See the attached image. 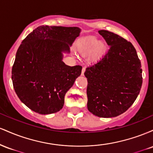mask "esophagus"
Returning a JSON list of instances; mask_svg holds the SVG:
<instances>
[{
	"instance_id": "obj_1",
	"label": "esophagus",
	"mask_w": 153,
	"mask_h": 153,
	"mask_svg": "<svg viewBox=\"0 0 153 153\" xmlns=\"http://www.w3.org/2000/svg\"><path fill=\"white\" fill-rule=\"evenodd\" d=\"M85 69H86V68H85V67H84V68H82V73H81V75H84V73H85Z\"/></svg>"
}]
</instances>
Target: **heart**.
<instances>
[{
  "label": "heart",
  "mask_w": 153,
  "mask_h": 153,
  "mask_svg": "<svg viewBox=\"0 0 153 153\" xmlns=\"http://www.w3.org/2000/svg\"><path fill=\"white\" fill-rule=\"evenodd\" d=\"M103 50V44L96 38H91L82 42L80 47V52L82 55H92L99 54Z\"/></svg>",
  "instance_id": "1"
}]
</instances>
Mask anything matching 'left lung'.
Listing matches in <instances>:
<instances>
[{
  "mask_svg": "<svg viewBox=\"0 0 153 153\" xmlns=\"http://www.w3.org/2000/svg\"><path fill=\"white\" fill-rule=\"evenodd\" d=\"M99 33L109 50L101 60L86 68L88 109L103 118L125 112L140 94L143 84L142 66L130 42L106 30Z\"/></svg>",
  "mask_w": 153,
  "mask_h": 153,
  "instance_id": "8db88e82",
  "label": "left lung"
}]
</instances>
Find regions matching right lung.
Wrapping results in <instances>:
<instances>
[{"label":"right lung","instance_id":"right-lung-1","mask_svg":"<svg viewBox=\"0 0 153 153\" xmlns=\"http://www.w3.org/2000/svg\"><path fill=\"white\" fill-rule=\"evenodd\" d=\"M78 27L40 26L22 41L12 67V81L19 99L31 110L50 114L62 109L67 91L81 74L82 66L62 61Z\"/></svg>","mask_w":153,"mask_h":153}]
</instances>
